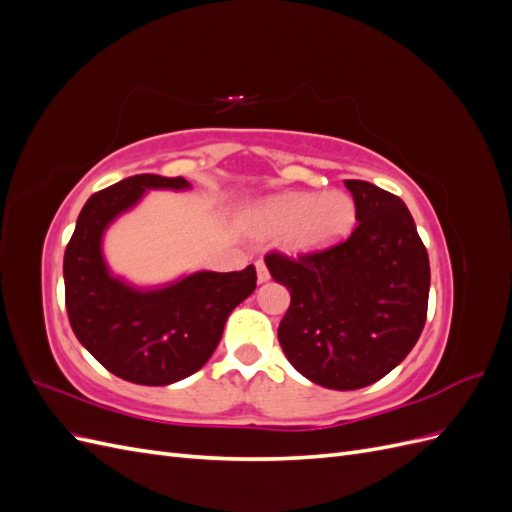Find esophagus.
I'll use <instances>...</instances> for the list:
<instances>
[{
	"label": "esophagus",
	"instance_id": "1",
	"mask_svg": "<svg viewBox=\"0 0 512 512\" xmlns=\"http://www.w3.org/2000/svg\"><path fill=\"white\" fill-rule=\"evenodd\" d=\"M254 265H256V277H258V284H262V282H267L269 280V269H267V265H265V262H262V260H256L254 262Z\"/></svg>",
	"mask_w": 512,
	"mask_h": 512
}]
</instances>
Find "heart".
Masks as SVG:
<instances>
[{"label":"heart","instance_id":"1","mask_svg":"<svg viewBox=\"0 0 512 512\" xmlns=\"http://www.w3.org/2000/svg\"><path fill=\"white\" fill-rule=\"evenodd\" d=\"M247 224L256 232H282L284 247L292 254L322 252L344 239L354 224V203L346 192L322 194L284 192L262 200L250 213Z\"/></svg>","mask_w":512,"mask_h":512}]
</instances>
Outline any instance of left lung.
<instances>
[{"label": "left lung", "instance_id": "1", "mask_svg": "<svg viewBox=\"0 0 512 512\" xmlns=\"http://www.w3.org/2000/svg\"><path fill=\"white\" fill-rule=\"evenodd\" d=\"M352 235L329 250L265 256L290 290L277 329L292 367L320 386L354 391L378 382L421 337L429 299V256L408 207L374 183L348 179Z\"/></svg>", "mask_w": 512, "mask_h": 512}]
</instances>
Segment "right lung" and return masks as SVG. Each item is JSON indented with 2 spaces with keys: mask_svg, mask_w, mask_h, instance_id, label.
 <instances>
[{
  "mask_svg": "<svg viewBox=\"0 0 512 512\" xmlns=\"http://www.w3.org/2000/svg\"><path fill=\"white\" fill-rule=\"evenodd\" d=\"M183 177L134 175L91 196L64 254L66 309L76 339L111 374L145 386L192 376L218 348L224 324L256 290L254 265L198 271L143 290L111 275L102 256L104 230L147 190H188Z\"/></svg>",
  "mask_w": 512,
  "mask_h": 512,
  "instance_id": "add662e5",
  "label": "right lung"
}]
</instances>
